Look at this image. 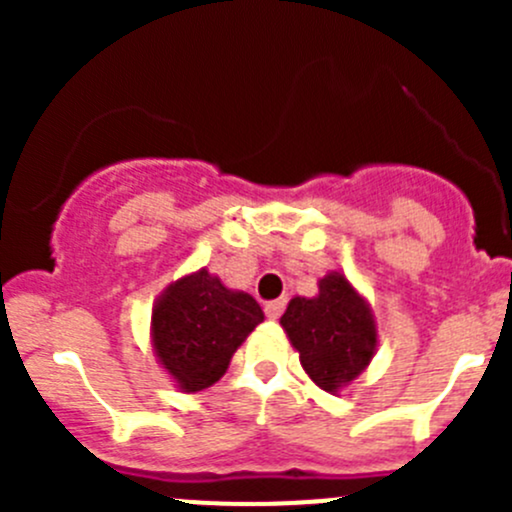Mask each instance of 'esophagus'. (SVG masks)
I'll return each mask as SVG.
<instances>
[{
	"label": "esophagus",
	"instance_id": "1",
	"mask_svg": "<svg viewBox=\"0 0 512 512\" xmlns=\"http://www.w3.org/2000/svg\"><path fill=\"white\" fill-rule=\"evenodd\" d=\"M285 307H287V299L280 297V299H275V302L265 304V314L270 319H280V314L285 312Z\"/></svg>",
	"mask_w": 512,
	"mask_h": 512
}]
</instances>
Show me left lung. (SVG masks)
I'll return each instance as SVG.
<instances>
[{"label":"left lung","instance_id":"left-lung-1","mask_svg":"<svg viewBox=\"0 0 512 512\" xmlns=\"http://www.w3.org/2000/svg\"><path fill=\"white\" fill-rule=\"evenodd\" d=\"M280 322L304 371L324 391L342 389L374 356V319L339 272L319 282V297H294Z\"/></svg>","mask_w":512,"mask_h":512}]
</instances>
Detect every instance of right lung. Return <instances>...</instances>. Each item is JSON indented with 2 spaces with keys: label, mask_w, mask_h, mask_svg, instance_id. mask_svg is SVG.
<instances>
[{
  "label": "right lung",
  "mask_w": 512,
  "mask_h": 512,
  "mask_svg": "<svg viewBox=\"0 0 512 512\" xmlns=\"http://www.w3.org/2000/svg\"><path fill=\"white\" fill-rule=\"evenodd\" d=\"M265 319L245 292H230L218 277L200 270L175 282L153 309L158 359L185 391L213 386L232 354Z\"/></svg>",
  "instance_id": "add662e5"
}]
</instances>
